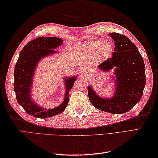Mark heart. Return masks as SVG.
<instances>
[{
	"label": "heart",
	"mask_w": 158,
	"mask_h": 158,
	"mask_svg": "<svg viewBox=\"0 0 158 158\" xmlns=\"http://www.w3.org/2000/svg\"><path fill=\"white\" fill-rule=\"evenodd\" d=\"M83 51L90 56L96 55L98 58L107 56L113 49L112 44L109 41H92L82 46Z\"/></svg>",
	"instance_id": "1"
}]
</instances>
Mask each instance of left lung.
<instances>
[{"mask_svg": "<svg viewBox=\"0 0 158 158\" xmlns=\"http://www.w3.org/2000/svg\"><path fill=\"white\" fill-rule=\"evenodd\" d=\"M115 41L111 58L100 64L98 68L107 71L116 67L115 96L104 99L88 88L89 101L96 109L110 113H125L138 103L145 86V66L136 45L126 36L117 32L109 34Z\"/></svg>", "mask_w": 158, "mask_h": 158, "instance_id": "1", "label": "left lung"}]
</instances>
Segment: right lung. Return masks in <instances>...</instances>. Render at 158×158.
Returning a JSON list of instances; mask_svg holds the SVG:
<instances>
[{"instance_id":"add662e5","label":"right lung","mask_w":158,"mask_h":158,"mask_svg":"<svg viewBox=\"0 0 158 158\" xmlns=\"http://www.w3.org/2000/svg\"><path fill=\"white\" fill-rule=\"evenodd\" d=\"M62 44V39L56 37H39L28 42L19 53L14 70V91L17 101L29 115L38 118H48L63 112L68 105L69 90L73 88L76 77L66 79L65 99L59 106L45 110L31 101L30 90L32 75L39 60L55 53L56 49Z\"/></svg>"}]
</instances>
